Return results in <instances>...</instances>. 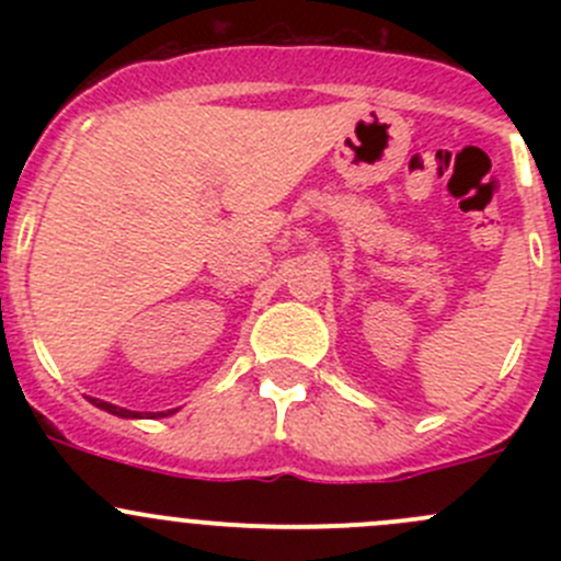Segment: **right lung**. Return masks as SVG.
<instances>
[{
	"instance_id": "add662e5",
	"label": "right lung",
	"mask_w": 561,
	"mask_h": 561,
	"mask_svg": "<svg viewBox=\"0 0 561 561\" xmlns=\"http://www.w3.org/2000/svg\"><path fill=\"white\" fill-rule=\"evenodd\" d=\"M89 401H92L94 407H100V410H105V412H111V415H116V417H154V415H173L175 410H168V412H146V415H140V412H133V410H124V407H116V404H111V401H103V399H92V396H89Z\"/></svg>"
}]
</instances>
